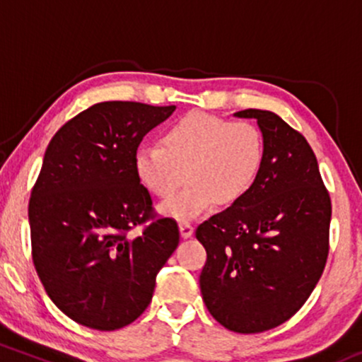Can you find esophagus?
Instances as JSON below:
<instances>
[{
    "label": "esophagus",
    "instance_id": "1",
    "mask_svg": "<svg viewBox=\"0 0 362 362\" xmlns=\"http://www.w3.org/2000/svg\"><path fill=\"white\" fill-rule=\"evenodd\" d=\"M178 230H180V236L184 240L190 238V236L194 235V226L190 223H187V221H182L180 224H178Z\"/></svg>",
    "mask_w": 362,
    "mask_h": 362
}]
</instances>
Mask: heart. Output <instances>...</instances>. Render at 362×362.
Listing matches in <instances>:
<instances>
[{
	"instance_id": "heart-1",
	"label": "heart",
	"mask_w": 362,
	"mask_h": 362,
	"mask_svg": "<svg viewBox=\"0 0 362 362\" xmlns=\"http://www.w3.org/2000/svg\"><path fill=\"white\" fill-rule=\"evenodd\" d=\"M265 163L264 134L252 122H231L194 110L134 155L139 182L158 197H170L184 178L189 185L160 206L177 221L194 219L211 206H233L247 197Z\"/></svg>"
}]
</instances>
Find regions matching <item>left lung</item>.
<instances>
[{
  "instance_id": "8db88e82",
  "label": "left lung",
  "mask_w": 362,
  "mask_h": 362,
  "mask_svg": "<svg viewBox=\"0 0 362 362\" xmlns=\"http://www.w3.org/2000/svg\"><path fill=\"white\" fill-rule=\"evenodd\" d=\"M255 119L265 163L247 197L199 224L207 260L199 277L206 308L228 330L259 334L289 320L308 300L325 269L330 197L313 149L269 110Z\"/></svg>"
}]
</instances>
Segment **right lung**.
Segmentation results:
<instances>
[{
    "mask_svg": "<svg viewBox=\"0 0 362 362\" xmlns=\"http://www.w3.org/2000/svg\"><path fill=\"white\" fill-rule=\"evenodd\" d=\"M173 110L95 103L45 149L28 204L32 259L54 305L80 325L109 332L134 322L175 252L177 223L153 218L151 195L134 170L139 143ZM146 221L139 235L130 233Z\"/></svg>",
    "mask_w": 362,
    "mask_h": 362,
    "instance_id": "obj_1",
    "label": "right lung"
}]
</instances>
